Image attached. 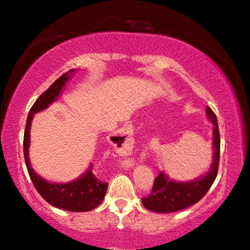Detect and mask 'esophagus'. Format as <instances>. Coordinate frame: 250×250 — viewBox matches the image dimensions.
<instances>
[{
	"mask_svg": "<svg viewBox=\"0 0 250 250\" xmlns=\"http://www.w3.org/2000/svg\"><path fill=\"white\" fill-rule=\"evenodd\" d=\"M116 136H117L118 141L122 143L123 146H127L131 145V141H132V129L129 126L125 125L124 127H122L119 131L117 132V134H116Z\"/></svg>",
	"mask_w": 250,
	"mask_h": 250,
	"instance_id": "1",
	"label": "esophagus"
}]
</instances>
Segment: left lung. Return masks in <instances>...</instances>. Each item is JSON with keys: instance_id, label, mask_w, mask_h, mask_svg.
<instances>
[{"instance_id": "1", "label": "left lung", "mask_w": 250, "mask_h": 250, "mask_svg": "<svg viewBox=\"0 0 250 250\" xmlns=\"http://www.w3.org/2000/svg\"><path fill=\"white\" fill-rule=\"evenodd\" d=\"M206 115L208 121L213 124V163L209 170L186 182L170 180L166 173L160 172L153 181L151 193L142 198V204L146 209L164 214L182 210L197 204L210 189L217 175L221 141L216 116L209 107L206 108Z\"/></svg>"}]
</instances>
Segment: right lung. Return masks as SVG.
I'll return each mask as SVG.
<instances>
[{"instance_id": "right-lung-1", "label": "right lung", "mask_w": 250, "mask_h": 250, "mask_svg": "<svg viewBox=\"0 0 250 250\" xmlns=\"http://www.w3.org/2000/svg\"><path fill=\"white\" fill-rule=\"evenodd\" d=\"M75 69H71L68 73L58 78L44 93L35 101L33 107L30 108L28 117H27L25 135H23V155L27 170L30 179L33 181L34 187L42 198L52 206L69 211H90L98 207L104 200V194L107 192L108 183L101 182L92 173V164L88 165L83 175L78 179L66 183L49 182L32 168L29 160V145H30V126L34 118V115L37 112L45 110L51 104L59 98L63 87L66 86L68 80H70Z\"/></svg>"}]
</instances>
